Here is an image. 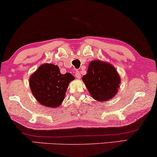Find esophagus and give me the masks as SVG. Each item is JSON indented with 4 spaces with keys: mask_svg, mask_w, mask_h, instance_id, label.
<instances>
[{
    "mask_svg": "<svg viewBox=\"0 0 157 157\" xmlns=\"http://www.w3.org/2000/svg\"><path fill=\"white\" fill-rule=\"evenodd\" d=\"M74 74H75V77H76L77 78H81V73H79V71H75V73H74Z\"/></svg>",
    "mask_w": 157,
    "mask_h": 157,
    "instance_id": "34e87169",
    "label": "esophagus"
}]
</instances>
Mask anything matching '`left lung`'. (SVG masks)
<instances>
[{
  "mask_svg": "<svg viewBox=\"0 0 157 157\" xmlns=\"http://www.w3.org/2000/svg\"><path fill=\"white\" fill-rule=\"evenodd\" d=\"M91 95L97 101H107L117 94L120 78L111 64L100 60L92 61L87 73L82 77Z\"/></svg>",
  "mask_w": 157,
  "mask_h": 157,
  "instance_id": "8db88e82",
  "label": "left lung"
}]
</instances>
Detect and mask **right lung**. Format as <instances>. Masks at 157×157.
Returning a JSON list of instances; mask_svg holds the SVG:
<instances>
[{
  "label": "right lung",
  "mask_w": 157,
  "mask_h": 157,
  "mask_svg": "<svg viewBox=\"0 0 157 157\" xmlns=\"http://www.w3.org/2000/svg\"><path fill=\"white\" fill-rule=\"evenodd\" d=\"M73 79L71 73L62 74L57 65L44 64L30 76V90L41 105L57 108L63 101L69 83Z\"/></svg>",
  "instance_id": "right-lung-1"
}]
</instances>
